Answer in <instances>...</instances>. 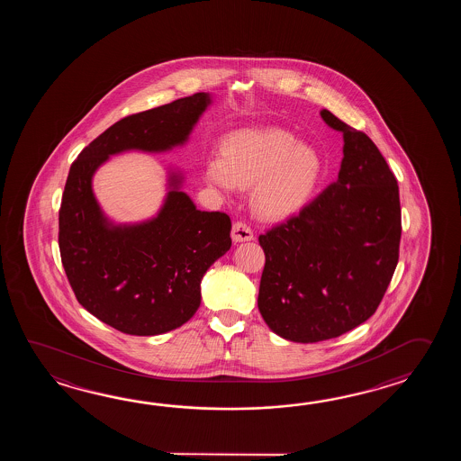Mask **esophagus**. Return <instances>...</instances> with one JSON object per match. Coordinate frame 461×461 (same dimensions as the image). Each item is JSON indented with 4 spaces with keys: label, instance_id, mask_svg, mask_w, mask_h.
<instances>
[{
    "label": "esophagus",
    "instance_id": "34e87169",
    "mask_svg": "<svg viewBox=\"0 0 461 461\" xmlns=\"http://www.w3.org/2000/svg\"><path fill=\"white\" fill-rule=\"evenodd\" d=\"M232 239H234L235 244H239V242H250V240H254V232L244 222H235L234 226H232Z\"/></svg>",
    "mask_w": 461,
    "mask_h": 461
}]
</instances>
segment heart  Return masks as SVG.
I'll return each mask as SVG.
<instances>
[{"instance_id":"obj_1","label":"heart","mask_w":461,"mask_h":461,"mask_svg":"<svg viewBox=\"0 0 461 461\" xmlns=\"http://www.w3.org/2000/svg\"><path fill=\"white\" fill-rule=\"evenodd\" d=\"M323 173L314 148L282 128H245L224 140V149L206 161L209 185L226 193L252 187L255 212L268 221L298 214L313 196Z\"/></svg>"}]
</instances>
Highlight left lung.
Instances as JSON below:
<instances>
[{"label": "left lung", "mask_w": 461, "mask_h": 461, "mask_svg": "<svg viewBox=\"0 0 461 461\" xmlns=\"http://www.w3.org/2000/svg\"><path fill=\"white\" fill-rule=\"evenodd\" d=\"M343 133L338 179L298 216L258 237V310L294 343L338 338L373 316L399 262V186L373 140L321 110Z\"/></svg>", "instance_id": "8db88e82"}]
</instances>
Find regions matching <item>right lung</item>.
I'll return each mask as SVG.
<instances>
[{
  "label": "right lung",
  "mask_w": 461,
  "mask_h": 461,
  "mask_svg": "<svg viewBox=\"0 0 461 461\" xmlns=\"http://www.w3.org/2000/svg\"><path fill=\"white\" fill-rule=\"evenodd\" d=\"M211 104V94L199 92L122 118L70 167L59 211L62 265L78 303L122 333L155 336L189 321L201 304L207 268L232 245V224L224 212L196 209L181 189L179 169H167L157 216L128 224L104 212L92 179L113 155L186 145Z\"/></svg>",
  "instance_id": "right-lung-1"
}]
</instances>
